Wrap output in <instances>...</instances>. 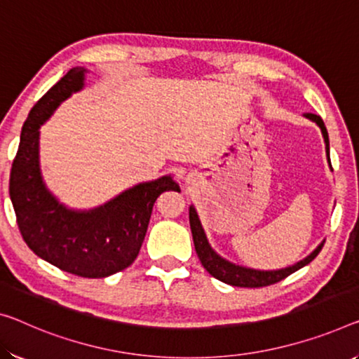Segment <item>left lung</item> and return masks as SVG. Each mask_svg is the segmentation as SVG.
<instances>
[{"label": "left lung", "instance_id": "left-lung-1", "mask_svg": "<svg viewBox=\"0 0 359 359\" xmlns=\"http://www.w3.org/2000/svg\"><path fill=\"white\" fill-rule=\"evenodd\" d=\"M306 118H310L311 122L316 123L319 128H321V133L324 137V142H326V154H327V162L330 165V157H329V135L326 130V125H324L323 118L319 115L314 114H305ZM189 223H191V231H192V239H194V247L197 252L198 260H201L202 266L210 273L213 278L222 280L224 284L236 285V287H264V285H271L279 283L290 276L292 273L299 271L300 268L306 266L308 263L313 262L314 258L318 257V253L321 252L324 241L319 244L316 249H314L310 255L303 258L299 263L292 264V266L283 268V269H273V271H262V269H253V268H245L239 266V264L231 263L226 260V258L219 257L217 252L212 249V245L208 244V239L205 236V231H203L201 219H198V215L194 207H189Z\"/></svg>", "mask_w": 359, "mask_h": 359}]
</instances>
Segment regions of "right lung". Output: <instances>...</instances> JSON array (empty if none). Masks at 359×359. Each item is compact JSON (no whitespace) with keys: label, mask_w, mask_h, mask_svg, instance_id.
<instances>
[{"label":"right lung","mask_w":359,"mask_h":359,"mask_svg":"<svg viewBox=\"0 0 359 359\" xmlns=\"http://www.w3.org/2000/svg\"><path fill=\"white\" fill-rule=\"evenodd\" d=\"M85 74L83 67L69 70L30 110L11 168L9 196L20 234L35 255L81 278H107L136 260L157 197L180 186L162 176L83 212L67 208L48 191L40 170V126L83 88Z\"/></svg>","instance_id":"add662e5"}]
</instances>
